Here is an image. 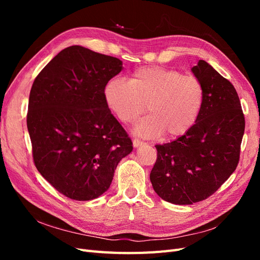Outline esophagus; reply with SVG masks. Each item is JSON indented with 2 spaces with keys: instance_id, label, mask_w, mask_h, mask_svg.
<instances>
[{
  "instance_id": "obj_1",
  "label": "esophagus",
  "mask_w": 260,
  "mask_h": 260,
  "mask_svg": "<svg viewBox=\"0 0 260 260\" xmlns=\"http://www.w3.org/2000/svg\"><path fill=\"white\" fill-rule=\"evenodd\" d=\"M143 144H145L143 141H141V140H139V139H135L133 140V146L135 147H139V146H141V145H143Z\"/></svg>"
}]
</instances>
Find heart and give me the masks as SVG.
Instances as JSON below:
<instances>
[{
  "mask_svg": "<svg viewBox=\"0 0 260 260\" xmlns=\"http://www.w3.org/2000/svg\"><path fill=\"white\" fill-rule=\"evenodd\" d=\"M205 91L198 78L160 66L141 67L129 81L113 78L104 88L107 107L123 123H132L146 111L151 113L135 127L143 138L185 135L202 112Z\"/></svg>",
  "mask_w": 260,
  "mask_h": 260,
  "instance_id": "obj_1",
  "label": "heart"
}]
</instances>
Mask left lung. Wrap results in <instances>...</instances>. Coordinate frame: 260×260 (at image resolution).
I'll return each instance as SVG.
<instances>
[{"instance_id":"8db88e82","label":"left lung","mask_w":260,"mask_h":260,"mask_svg":"<svg viewBox=\"0 0 260 260\" xmlns=\"http://www.w3.org/2000/svg\"><path fill=\"white\" fill-rule=\"evenodd\" d=\"M192 73L205 91L199 119L182 137L155 146L149 175L157 195L177 205L206 200L225 182L239 164L245 129L233 84L202 59Z\"/></svg>"}]
</instances>
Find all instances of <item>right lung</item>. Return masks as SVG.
Wrapping results in <instances>:
<instances>
[{
    "label": "right lung",
    "mask_w": 260,
    "mask_h": 260,
    "mask_svg": "<svg viewBox=\"0 0 260 260\" xmlns=\"http://www.w3.org/2000/svg\"><path fill=\"white\" fill-rule=\"evenodd\" d=\"M122 61L80 45L60 51L37 76L27 127L35 165L67 198L91 201L105 193L132 142L112 115L104 88Z\"/></svg>",
    "instance_id": "obj_1"
}]
</instances>
